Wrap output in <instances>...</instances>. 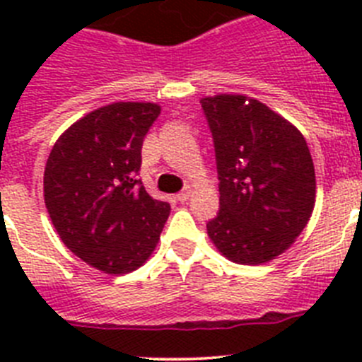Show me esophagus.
<instances>
[{"label": "esophagus", "instance_id": "34e87169", "mask_svg": "<svg viewBox=\"0 0 362 362\" xmlns=\"http://www.w3.org/2000/svg\"><path fill=\"white\" fill-rule=\"evenodd\" d=\"M188 197H190V190H183V192H179V194H175V199L179 201V203H185V201H188Z\"/></svg>", "mask_w": 362, "mask_h": 362}]
</instances>
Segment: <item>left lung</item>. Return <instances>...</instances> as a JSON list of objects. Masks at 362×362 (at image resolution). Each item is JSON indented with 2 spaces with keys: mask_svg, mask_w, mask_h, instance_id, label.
I'll use <instances>...</instances> for the list:
<instances>
[{
  "mask_svg": "<svg viewBox=\"0 0 362 362\" xmlns=\"http://www.w3.org/2000/svg\"><path fill=\"white\" fill-rule=\"evenodd\" d=\"M212 132L219 212L206 223L221 254L267 263L303 232L315 203V170L299 130L257 99H201Z\"/></svg>",
  "mask_w": 362,
  "mask_h": 362,
  "instance_id": "1",
  "label": "left lung"
}]
</instances>
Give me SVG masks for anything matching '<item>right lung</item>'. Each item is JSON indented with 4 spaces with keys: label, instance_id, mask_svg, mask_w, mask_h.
<instances>
[{
    "label": "right lung",
    "instance_id": "1",
    "mask_svg": "<svg viewBox=\"0 0 362 362\" xmlns=\"http://www.w3.org/2000/svg\"><path fill=\"white\" fill-rule=\"evenodd\" d=\"M161 108L114 103L86 114L54 145L45 204L70 252L107 274H127L158 245L170 204L139 179L145 136Z\"/></svg>",
    "mask_w": 362,
    "mask_h": 362
}]
</instances>
